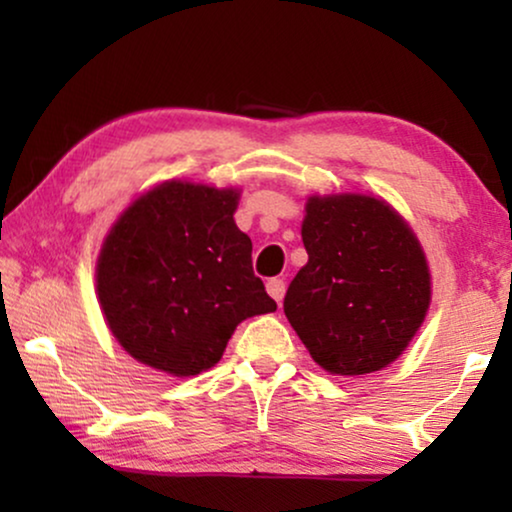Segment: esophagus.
<instances>
[{
    "label": "esophagus",
    "instance_id": "esophagus-1",
    "mask_svg": "<svg viewBox=\"0 0 512 512\" xmlns=\"http://www.w3.org/2000/svg\"><path fill=\"white\" fill-rule=\"evenodd\" d=\"M265 289H268V293H270L272 298L277 300V303H282L284 291H286L284 279H279V277H272V279H268V284H265Z\"/></svg>",
    "mask_w": 512,
    "mask_h": 512
}]
</instances>
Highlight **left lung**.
<instances>
[{"label": "left lung", "mask_w": 512, "mask_h": 512, "mask_svg": "<svg viewBox=\"0 0 512 512\" xmlns=\"http://www.w3.org/2000/svg\"><path fill=\"white\" fill-rule=\"evenodd\" d=\"M305 212L307 265L286 291V319L328 373H375L429 310L424 251L408 223L368 195H314Z\"/></svg>", "instance_id": "8db88e82"}]
</instances>
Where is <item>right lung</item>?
Returning a JSON list of instances; mask_svg holds the SVG:
<instances>
[{"instance_id":"1","label":"right lung","mask_w":512,"mask_h":512,"mask_svg":"<svg viewBox=\"0 0 512 512\" xmlns=\"http://www.w3.org/2000/svg\"><path fill=\"white\" fill-rule=\"evenodd\" d=\"M240 193L167 181L125 209L97 261L111 333L146 366L186 377L219 363L235 326L277 310L235 226Z\"/></svg>"}]
</instances>
